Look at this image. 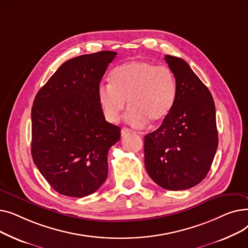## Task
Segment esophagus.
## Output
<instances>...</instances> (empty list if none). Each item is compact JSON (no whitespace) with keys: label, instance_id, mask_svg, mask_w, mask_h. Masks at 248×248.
I'll list each match as a JSON object with an SVG mask.
<instances>
[{"label":"esophagus","instance_id":"34e87169","mask_svg":"<svg viewBox=\"0 0 248 248\" xmlns=\"http://www.w3.org/2000/svg\"><path fill=\"white\" fill-rule=\"evenodd\" d=\"M131 133H132V129L126 128V127H123V128H122V135H123V136L127 135V134H131Z\"/></svg>","mask_w":248,"mask_h":248}]
</instances>
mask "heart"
Instances as JSON below:
<instances>
[{"mask_svg": "<svg viewBox=\"0 0 248 248\" xmlns=\"http://www.w3.org/2000/svg\"><path fill=\"white\" fill-rule=\"evenodd\" d=\"M110 84L101 83L97 99L101 111L115 123L126 107V122L137 127L162 123L172 110L177 96V80L171 68L145 60L123 63L110 73Z\"/></svg>", "mask_w": 248, "mask_h": 248, "instance_id": "1", "label": "heart"}]
</instances>
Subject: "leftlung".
Returning <instances> with one entry per match:
<instances>
[{"instance_id": "left-lung-1", "label": "left lung", "mask_w": 248, "mask_h": 248, "mask_svg": "<svg viewBox=\"0 0 248 248\" xmlns=\"http://www.w3.org/2000/svg\"><path fill=\"white\" fill-rule=\"evenodd\" d=\"M177 80L170 113L145 137V166L155 184L167 190H186L209 172L218 147L212 94L183 59L166 55Z\"/></svg>"}]
</instances>
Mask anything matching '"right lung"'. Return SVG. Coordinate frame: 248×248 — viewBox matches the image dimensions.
Wrapping results in <instances>:
<instances>
[{
  "mask_svg": "<svg viewBox=\"0 0 248 248\" xmlns=\"http://www.w3.org/2000/svg\"><path fill=\"white\" fill-rule=\"evenodd\" d=\"M115 56L100 51L64 62L34 99L33 161L65 196H88L107 180L108 154L121 140V128L104 119L97 89Z\"/></svg>",
  "mask_w": 248,
  "mask_h": 248,
  "instance_id": "add662e5",
  "label": "right lung"
}]
</instances>
